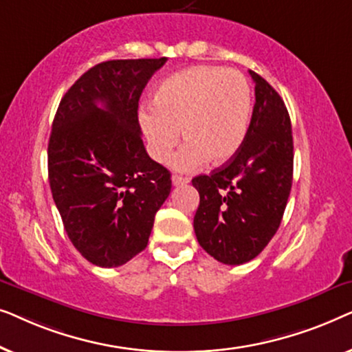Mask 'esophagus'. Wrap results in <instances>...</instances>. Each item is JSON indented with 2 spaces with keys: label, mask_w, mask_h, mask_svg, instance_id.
Instances as JSON below:
<instances>
[{
  "label": "esophagus",
  "mask_w": 352,
  "mask_h": 352,
  "mask_svg": "<svg viewBox=\"0 0 352 352\" xmlns=\"http://www.w3.org/2000/svg\"><path fill=\"white\" fill-rule=\"evenodd\" d=\"M171 181H173V186H182V184H187L190 179L186 176H179V175H173L171 176Z\"/></svg>",
  "instance_id": "34e87169"
}]
</instances>
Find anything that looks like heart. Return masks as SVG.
Listing matches in <instances>:
<instances>
[{"instance_id": "obj_1", "label": "heart", "mask_w": 352, "mask_h": 352, "mask_svg": "<svg viewBox=\"0 0 352 352\" xmlns=\"http://www.w3.org/2000/svg\"><path fill=\"white\" fill-rule=\"evenodd\" d=\"M252 91L243 75L219 67L176 72L155 89L152 105L139 112V123L153 160L165 162L179 141L187 142L171 165L192 171L208 160L232 158L247 136Z\"/></svg>"}]
</instances>
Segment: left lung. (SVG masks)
I'll return each mask as SVG.
<instances>
[{
  "mask_svg": "<svg viewBox=\"0 0 352 352\" xmlns=\"http://www.w3.org/2000/svg\"><path fill=\"white\" fill-rule=\"evenodd\" d=\"M254 102L237 153L210 175L192 179L200 205L194 229L200 247L223 264L252 261L280 226L293 181L290 115L276 89L250 70Z\"/></svg>",
  "mask_w": 352,
  "mask_h": 352,
  "instance_id": "8db88e82",
  "label": "left lung"
}]
</instances>
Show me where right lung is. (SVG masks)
<instances>
[{"label":"right lung","mask_w":352,"mask_h":352,"mask_svg":"<svg viewBox=\"0 0 352 352\" xmlns=\"http://www.w3.org/2000/svg\"><path fill=\"white\" fill-rule=\"evenodd\" d=\"M165 62L94 65L67 91L52 122V199L70 242L94 266L118 267L141 253L171 192L170 171L147 155L138 120L142 89Z\"/></svg>","instance_id":"right-lung-1"}]
</instances>
